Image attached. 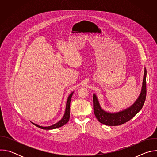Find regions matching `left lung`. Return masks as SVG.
<instances>
[{
    "label": "left lung",
    "instance_id": "8db88e82",
    "mask_svg": "<svg viewBox=\"0 0 157 157\" xmlns=\"http://www.w3.org/2000/svg\"><path fill=\"white\" fill-rule=\"evenodd\" d=\"M146 76L147 71L145 68L142 91L137 100L130 107L119 113H109L102 110L96 96L93 94L94 113L98 121L106 125L116 126L125 124L135 116L142 109L145 101L147 94Z\"/></svg>",
    "mask_w": 157,
    "mask_h": 157
}]
</instances>
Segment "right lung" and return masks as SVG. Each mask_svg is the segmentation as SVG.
<instances>
[{"label": "right lung", "mask_w": 157, "mask_h": 157, "mask_svg": "<svg viewBox=\"0 0 157 157\" xmlns=\"http://www.w3.org/2000/svg\"><path fill=\"white\" fill-rule=\"evenodd\" d=\"M73 94V92L72 93L70 94V95L69 96L68 100H67V102H66V110H65V113L64 115L63 116V117L62 118V119L61 121H59L58 122H57L56 124L51 125V126H48V127H42V126H40L36 124H33L35 125H36V127L41 128V129H45V130H50V129H55L58 127H60L64 125H65L67 122H68L70 120V102H71V99L72 98V96Z\"/></svg>", "instance_id": "1"}]
</instances>
